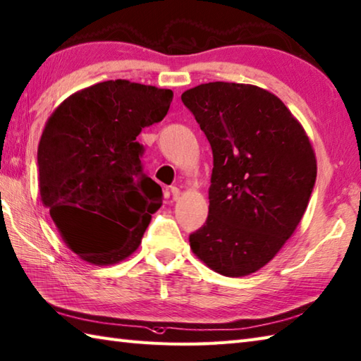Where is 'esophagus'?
<instances>
[{"mask_svg":"<svg viewBox=\"0 0 361 361\" xmlns=\"http://www.w3.org/2000/svg\"><path fill=\"white\" fill-rule=\"evenodd\" d=\"M171 194H172V200H178L180 199V189L176 186L171 188Z\"/></svg>","mask_w":361,"mask_h":361,"instance_id":"obj_1","label":"esophagus"}]
</instances>
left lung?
<instances>
[{
    "label": "left lung",
    "mask_w": 361,
    "mask_h": 361,
    "mask_svg": "<svg viewBox=\"0 0 361 361\" xmlns=\"http://www.w3.org/2000/svg\"><path fill=\"white\" fill-rule=\"evenodd\" d=\"M181 102L213 150L208 217L190 249L213 271L244 277L269 263L305 213L312 144L280 98L250 84H200Z\"/></svg>",
    "instance_id": "1"
}]
</instances>
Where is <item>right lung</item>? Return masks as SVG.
<instances>
[{
    "label": "right lung",
    "instance_id": "add662e5",
    "mask_svg": "<svg viewBox=\"0 0 361 361\" xmlns=\"http://www.w3.org/2000/svg\"><path fill=\"white\" fill-rule=\"evenodd\" d=\"M172 98L171 89L104 81L68 97L48 118L37 150L40 199L87 263L130 257L162 204L136 137L166 117Z\"/></svg>",
    "mask_w": 361,
    "mask_h": 361
}]
</instances>
